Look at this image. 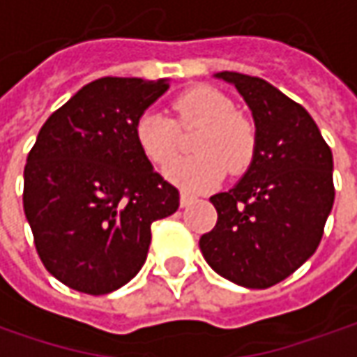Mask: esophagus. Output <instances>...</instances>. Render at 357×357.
Wrapping results in <instances>:
<instances>
[{
    "label": "esophagus",
    "mask_w": 357,
    "mask_h": 357,
    "mask_svg": "<svg viewBox=\"0 0 357 357\" xmlns=\"http://www.w3.org/2000/svg\"><path fill=\"white\" fill-rule=\"evenodd\" d=\"M194 202H195V195L188 194V192H181V195H179V204H181V208H190Z\"/></svg>",
    "instance_id": "esophagus-1"
}]
</instances>
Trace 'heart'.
<instances>
[{
	"instance_id": "heart-1",
	"label": "heart",
	"mask_w": 357,
	"mask_h": 357,
	"mask_svg": "<svg viewBox=\"0 0 357 357\" xmlns=\"http://www.w3.org/2000/svg\"><path fill=\"white\" fill-rule=\"evenodd\" d=\"M176 117L148 109L135 121V144L151 163L169 162L179 148L178 128L202 126L194 142L197 155L179 158L165 165L163 174L188 192H204L231 172L245 169L256 149L252 121L236 114L231 100L213 87H192L172 103Z\"/></svg>"
}]
</instances>
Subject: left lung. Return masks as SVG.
<instances>
[{"mask_svg": "<svg viewBox=\"0 0 357 357\" xmlns=\"http://www.w3.org/2000/svg\"><path fill=\"white\" fill-rule=\"evenodd\" d=\"M256 123L243 178L209 197L218 224L199 238L209 268L252 289L275 286L314 256L333 206V158L316 121L268 82L220 71Z\"/></svg>", "mask_w": 357, "mask_h": 357, "instance_id": "obj_1", "label": "left lung"}]
</instances>
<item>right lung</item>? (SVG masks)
Listing matches in <instances>:
<instances>
[{
  "mask_svg": "<svg viewBox=\"0 0 357 357\" xmlns=\"http://www.w3.org/2000/svg\"><path fill=\"white\" fill-rule=\"evenodd\" d=\"M169 82L101 77L47 117L24 169V211L39 257L71 289L103 296L148 257L151 224L179 192L135 144V121Z\"/></svg>",
  "mask_w": 357,
  "mask_h": 357,
  "instance_id": "add662e5",
  "label": "right lung"
}]
</instances>
